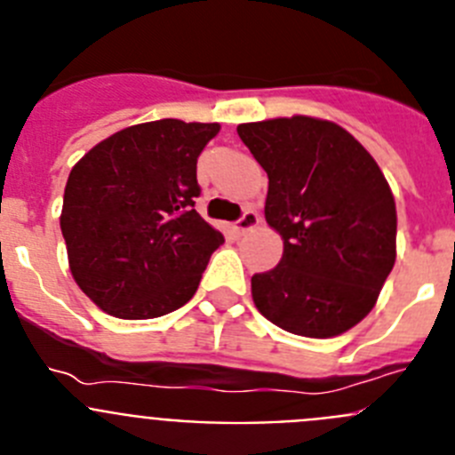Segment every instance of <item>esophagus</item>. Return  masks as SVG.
I'll use <instances>...</instances> for the list:
<instances>
[{
  "label": "esophagus",
  "mask_w": 455,
  "mask_h": 455,
  "mask_svg": "<svg viewBox=\"0 0 455 455\" xmlns=\"http://www.w3.org/2000/svg\"><path fill=\"white\" fill-rule=\"evenodd\" d=\"M257 225H259V214H257L255 209H246L243 216L235 223V230L239 232V235H243V232L252 230V228H257Z\"/></svg>",
  "instance_id": "obj_1"
}]
</instances>
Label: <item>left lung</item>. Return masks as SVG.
Masks as SVG:
<instances>
[{
  "instance_id": "obj_1",
  "label": "left lung",
  "mask_w": 455,
  "mask_h": 455,
  "mask_svg": "<svg viewBox=\"0 0 455 455\" xmlns=\"http://www.w3.org/2000/svg\"><path fill=\"white\" fill-rule=\"evenodd\" d=\"M268 175L264 216L284 241L251 280L257 309L293 335L335 337L376 305L396 259V204L383 171L331 120L291 116L236 127Z\"/></svg>"
}]
</instances>
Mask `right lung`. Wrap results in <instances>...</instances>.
I'll list each match as a JSON object with an SVG mask.
<instances>
[{
    "label": "right lung",
    "mask_w": 455,
    "mask_h": 455,
    "mask_svg": "<svg viewBox=\"0 0 455 455\" xmlns=\"http://www.w3.org/2000/svg\"><path fill=\"white\" fill-rule=\"evenodd\" d=\"M219 123L164 118L116 132L75 164L61 232L75 283L118 319H155L191 300L223 243L196 212V164Z\"/></svg>",
    "instance_id": "1"
}]
</instances>
